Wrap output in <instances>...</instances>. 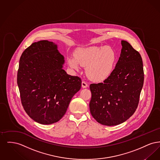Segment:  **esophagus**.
I'll list each match as a JSON object with an SVG mask.
<instances>
[{"label": "esophagus", "instance_id": "34e87169", "mask_svg": "<svg viewBox=\"0 0 160 160\" xmlns=\"http://www.w3.org/2000/svg\"><path fill=\"white\" fill-rule=\"evenodd\" d=\"M82 86L83 88H86L87 87H88V84L86 82H82Z\"/></svg>", "mask_w": 160, "mask_h": 160}]
</instances>
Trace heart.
Here are the masks:
<instances>
[{
	"instance_id": "heart-1",
	"label": "heart",
	"mask_w": 160,
	"mask_h": 160,
	"mask_svg": "<svg viewBox=\"0 0 160 160\" xmlns=\"http://www.w3.org/2000/svg\"><path fill=\"white\" fill-rule=\"evenodd\" d=\"M116 58V53L112 47L93 46L77 48L74 56H69L67 62L74 70H78L80 65L86 67V74L91 79L102 81L112 74Z\"/></svg>"
}]
</instances>
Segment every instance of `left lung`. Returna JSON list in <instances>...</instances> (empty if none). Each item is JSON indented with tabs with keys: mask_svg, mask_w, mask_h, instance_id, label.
<instances>
[{
	"mask_svg": "<svg viewBox=\"0 0 160 160\" xmlns=\"http://www.w3.org/2000/svg\"><path fill=\"white\" fill-rule=\"evenodd\" d=\"M110 76L103 83L91 84L89 108L93 118L106 126L126 121L135 112L144 82L140 53L126 41Z\"/></svg>",
	"mask_w": 160,
	"mask_h": 160,
	"instance_id": "8db88e82",
	"label": "left lung"
}]
</instances>
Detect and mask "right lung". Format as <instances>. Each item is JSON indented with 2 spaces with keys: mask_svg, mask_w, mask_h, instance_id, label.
I'll use <instances>...</instances> for the list:
<instances>
[{
  "mask_svg": "<svg viewBox=\"0 0 160 160\" xmlns=\"http://www.w3.org/2000/svg\"><path fill=\"white\" fill-rule=\"evenodd\" d=\"M64 57L58 45L47 40L33 42L21 56L17 84L23 108L34 121L58 122L65 114L82 80L63 69Z\"/></svg>",
  "mask_w": 160,
  "mask_h": 160,
  "instance_id": "right-lung-1",
  "label": "right lung"
}]
</instances>
